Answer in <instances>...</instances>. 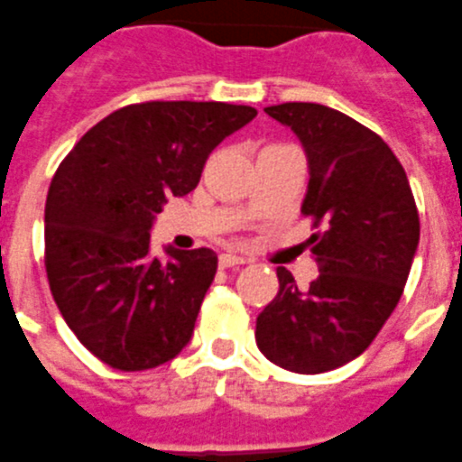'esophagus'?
<instances>
[{
	"label": "esophagus",
	"instance_id": "34e87169",
	"mask_svg": "<svg viewBox=\"0 0 462 462\" xmlns=\"http://www.w3.org/2000/svg\"><path fill=\"white\" fill-rule=\"evenodd\" d=\"M218 263H221V268H234V265H244L245 258L244 255H236V254H221Z\"/></svg>",
	"mask_w": 462,
	"mask_h": 462
}]
</instances>
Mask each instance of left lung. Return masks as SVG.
<instances>
[{"label":"left lung","instance_id":"1","mask_svg":"<svg viewBox=\"0 0 462 462\" xmlns=\"http://www.w3.org/2000/svg\"><path fill=\"white\" fill-rule=\"evenodd\" d=\"M265 113L298 134L310 167L302 214L325 226L308 238L318 281L298 288L278 268L281 291L255 319V342L273 365L322 374L362 355L402 300L419 211L402 162L369 127L318 103Z\"/></svg>","mask_w":462,"mask_h":462}]
</instances>
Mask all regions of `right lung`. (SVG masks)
Wrapping results in <instances>:
<instances>
[{
	"label": "right lung",
	"mask_w": 462,
	"mask_h": 462,
	"mask_svg": "<svg viewBox=\"0 0 462 462\" xmlns=\"http://www.w3.org/2000/svg\"><path fill=\"white\" fill-rule=\"evenodd\" d=\"M255 107L154 100L120 107L80 137L46 197V275L80 345L120 372H144L189 345L217 275L211 248L157 258L154 217L197 189L221 140Z\"/></svg>",
	"instance_id": "obj_1"
}]
</instances>
